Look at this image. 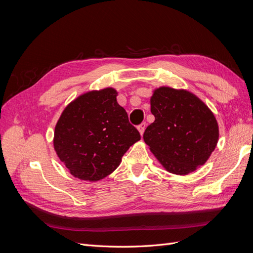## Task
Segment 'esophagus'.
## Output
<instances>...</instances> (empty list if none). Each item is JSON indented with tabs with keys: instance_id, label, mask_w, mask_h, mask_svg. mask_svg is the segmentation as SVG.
<instances>
[{
	"instance_id": "1",
	"label": "esophagus",
	"mask_w": 253,
	"mask_h": 253,
	"mask_svg": "<svg viewBox=\"0 0 253 253\" xmlns=\"http://www.w3.org/2000/svg\"><path fill=\"white\" fill-rule=\"evenodd\" d=\"M145 127H147V124H145V122H142L141 125H139L138 126V131H139V133H140V135L142 136L143 135V133H144V129H145Z\"/></svg>"
}]
</instances>
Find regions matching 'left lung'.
I'll return each mask as SVG.
<instances>
[{
    "instance_id": "obj_1",
    "label": "left lung",
    "mask_w": 253,
    "mask_h": 253,
    "mask_svg": "<svg viewBox=\"0 0 253 253\" xmlns=\"http://www.w3.org/2000/svg\"><path fill=\"white\" fill-rule=\"evenodd\" d=\"M155 121L143 134L165 169L187 175L206 164L218 141L215 116L200 98L187 89L160 86L150 99Z\"/></svg>"
}]
</instances>
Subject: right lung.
<instances>
[{
	"instance_id": "add662e5",
	"label": "right lung",
	"mask_w": 253,
	"mask_h": 253,
	"mask_svg": "<svg viewBox=\"0 0 253 253\" xmlns=\"http://www.w3.org/2000/svg\"><path fill=\"white\" fill-rule=\"evenodd\" d=\"M117 90H89L66 105L55 126L53 149L74 177L98 181L117 169L140 134L117 102Z\"/></svg>"
}]
</instances>
